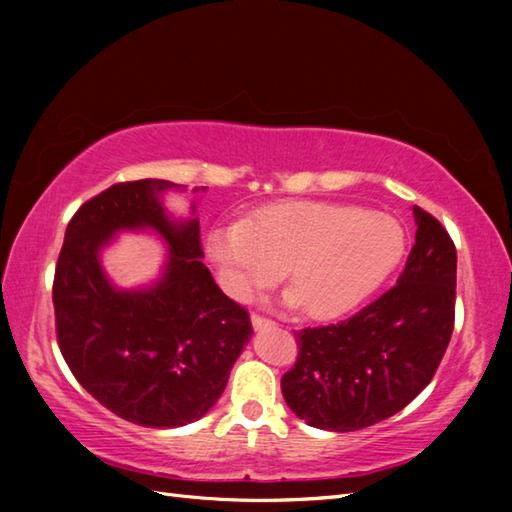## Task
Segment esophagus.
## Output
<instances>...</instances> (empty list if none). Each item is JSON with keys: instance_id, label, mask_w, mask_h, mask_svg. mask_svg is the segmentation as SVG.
Segmentation results:
<instances>
[{"instance_id": "esophagus-1", "label": "esophagus", "mask_w": 512, "mask_h": 512, "mask_svg": "<svg viewBox=\"0 0 512 512\" xmlns=\"http://www.w3.org/2000/svg\"><path fill=\"white\" fill-rule=\"evenodd\" d=\"M250 323H253L255 330H262V328H268V325H275V321H270V319L262 317V314H257V312L250 314Z\"/></svg>"}]
</instances>
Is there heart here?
<instances>
[{"mask_svg": "<svg viewBox=\"0 0 512 512\" xmlns=\"http://www.w3.org/2000/svg\"><path fill=\"white\" fill-rule=\"evenodd\" d=\"M206 246L226 268L237 297H248L284 270L299 312L334 319L361 303L391 273L405 235L383 213L299 200L259 209L244 224L215 228Z\"/></svg>", "mask_w": 512, "mask_h": 512, "instance_id": "1", "label": "heart"}]
</instances>
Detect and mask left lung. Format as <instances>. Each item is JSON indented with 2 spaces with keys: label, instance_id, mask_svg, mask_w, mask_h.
Segmentation results:
<instances>
[{
  "label": "left lung",
  "instance_id": "obj_1",
  "mask_svg": "<svg viewBox=\"0 0 512 512\" xmlns=\"http://www.w3.org/2000/svg\"><path fill=\"white\" fill-rule=\"evenodd\" d=\"M418 231L396 286L341 323L297 334L281 378L288 407L310 427L358 431L387 420L431 383L453 334L455 244L413 206Z\"/></svg>",
  "mask_w": 512,
  "mask_h": 512
}]
</instances>
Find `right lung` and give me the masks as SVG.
Masks as SVG:
<instances>
[{
  "instance_id": "right-lung-1",
  "label": "right lung",
  "mask_w": 512,
  "mask_h": 512,
  "mask_svg": "<svg viewBox=\"0 0 512 512\" xmlns=\"http://www.w3.org/2000/svg\"><path fill=\"white\" fill-rule=\"evenodd\" d=\"M171 189L180 184L118 182L85 202L65 228L52 284L57 341L74 378L118 418L158 429L202 418L253 334L248 312L202 264L200 222L162 209ZM136 227L165 238L170 259L154 287L118 291L98 253L114 232Z\"/></svg>"
}]
</instances>
